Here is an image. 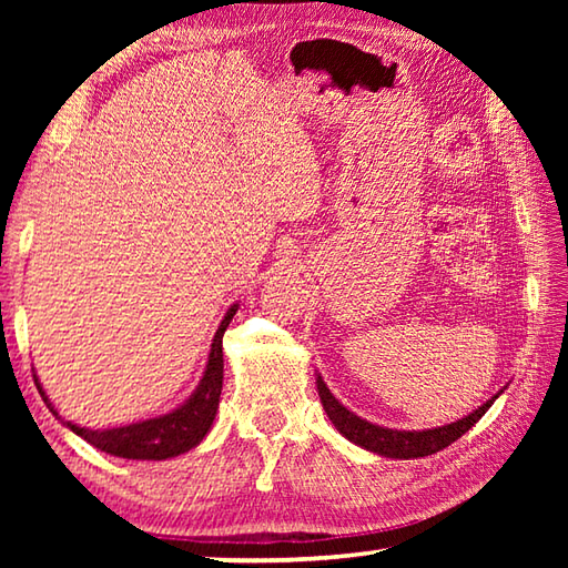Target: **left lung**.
I'll use <instances>...</instances> for the list:
<instances>
[{
	"label": "left lung",
	"mask_w": 568,
	"mask_h": 568,
	"mask_svg": "<svg viewBox=\"0 0 568 568\" xmlns=\"http://www.w3.org/2000/svg\"><path fill=\"white\" fill-rule=\"evenodd\" d=\"M315 383H318V396L325 413H328V418L333 420V426L338 428L345 438L353 440L355 446L373 450V454L386 456V458H423V456L436 454V450H444L446 446H450L454 440L464 436L474 423H478V418L484 416V413L491 408V403L498 398L496 393V396L491 400H486L484 406L476 408L474 413H468L466 418L448 423V426H438L428 430H393L355 416L353 410H348L343 403H338V398L333 396L321 376Z\"/></svg>",
	"instance_id": "left-lung-1"
}]
</instances>
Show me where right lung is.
<instances>
[{
	"label": "right lung",
	"instance_id": "1",
	"mask_svg": "<svg viewBox=\"0 0 568 568\" xmlns=\"http://www.w3.org/2000/svg\"><path fill=\"white\" fill-rule=\"evenodd\" d=\"M235 313H237V303L227 307L225 318L220 323V328L213 338V348H210L203 378H200L195 393H192L180 408L165 413V416L138 420L120 428L92 430V428L77 426V423H70V420H64V426L74 430L77 436H82L94 448L104 450V454L132 458V460H165V458H175L180 454H185L190 448H195L200 440L205 438V434L215 420L220 390H223V333L227 331V325L233 321ZM34 383L37 388H40L44 403L50 406V410L54 416H60L50 403V398L44 396L37 376H34Z\"/></svg>",
	"mask_w": 568,
	"mask_h": 568
}]
</instances>
